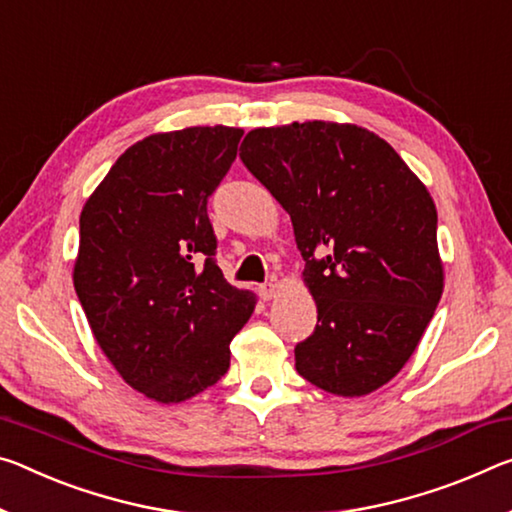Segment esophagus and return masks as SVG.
<instances>
[{
	"label": "esophagus",
	"mask_w": 512,
	"mask_h": 512,
	"mask_svg": "<svg viewBox=\"0 0 512 512\" xmlns=\"http://www.w3.org/2000/svg\"><path fill=\"white\" fill-rule=\"evenodd\" d=\"M257 291H259V298H262V300H271V298L278 296V285H273V282H266V285H262Z\"/></svg>",
	"instance_id": "34e87169"
}]
</instances>
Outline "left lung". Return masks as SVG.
I'll return each instance as SVG.
<instances>
[{"label":"left lung","mask_w":512,"mask_h":512,"mask_svg":"<svg viewBox=\"0 0 512 512\" xmlns=\"http://www.w3.org/2000/svg\"><path fill=\"white\" fill-rule=\"evenodd\" d=\"M239 157L294 225L316 328L296 371L337 396L389 383L415 353L444 289L431 193L387 141L358 125L248 132Z\"/></svg>","instance_id":"8db88e82"}]
</instances>
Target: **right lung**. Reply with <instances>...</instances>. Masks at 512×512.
<instances>
[{"label": "right lung", "mask_w": 512, "mask_h": 512, "mask_svg": "<svg viewBox=\"0 0 512 512\" xmlns=\"http://www.w3.org/2000/svg\"><path fill=\"white\" fill-rule=\"evenodd\" d=\"M243 129L186 127L120 154L79 216L75 291L88 326L129 387L180 403L216 385L255 310L216 266L207 200Z\"/></svg>", "instance_id": "add662e5"}]
</instances>
